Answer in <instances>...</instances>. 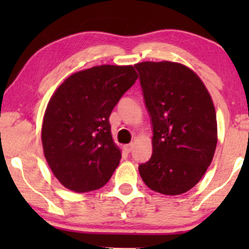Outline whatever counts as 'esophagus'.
Segmentation results:
<instances>
[{
    "instance_id": "1",
    "label": "esophagus",
    "mask_w": 249,
    "mask_h": 249,
    "mask_svg": "<svg viewBox=\"0 0 249 249\" xmlns=\"http://www.w3.org/2000/svg\"><path fill=\"white\" fill-rule=\"evenodd\" d=\"M132 147H133V145L132 144H128V145H124V151L126 153H130L131 151H132Z\"/></svg>"
}]
</instances>
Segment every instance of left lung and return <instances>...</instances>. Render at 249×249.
<instances>
[{"mask_svg":"<svg viewBox=\"0 0 249 249\" xmlns=\"http://www.w3.org/2000/svg\"><path fill=\"white\" fill-rule=\"evenodd\" d=\"M152 123V156L139 165L142 181L166 196L190 191L212 162L216 116L206 87L194 71L174 62L134 65Z\"/></svg>","mask_w":249,"mask_h":249,"instance_id":"1","label":"left lung"}]
</instances>
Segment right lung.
I'll return each instance as SVG.
<instances>
[{
    "instance_id": "obj_1",
    "label": "right lung",
    "mask_w": 249,
    "mask_h": 249,
    "mask_svg": "<svg viewBox=\"0 0 249 249\" xmlns=\"http://www.w3.org/2000/svg\"><path fill=\"white\" fill-rule=\"evenodd\" d=\"M137 78L132 65H99L73 73L57 88L43 118L42 145L63 186L84 193L110 180L122 153L108 118Z\"/></svg>"
}]
</instances>
